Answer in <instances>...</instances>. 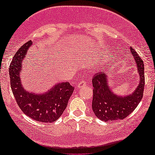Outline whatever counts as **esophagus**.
Segmentation results:
<instances>
[{
  "mask_svg": "<svg viewBox=\"0 0 155 155\" xmlns=\"http://www.w3.org/2000/svg\"><path fill=\"white\" fill-rule=\"evenodd\" d=\"M85 84H86V83H85V82L84 81H80V83L77 85V87L78 88L82 87L83 85H85Z\"/></svg>",
  "mask_w": 155,
  "mask_h": 155,
  "instance_id": "esophagus-1",
  "label": "esophagus"
}]
</instances>
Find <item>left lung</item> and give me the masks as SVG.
Listing matches in <instances>:
<instances>
[{
	"label": "left lung",
	"mask_w": 155,
	"mask_h": 155,
	"mask_svg": "<svg viewBox=\"0 0 155 155\" xmlns=\"http://www.w3.org/2000/svg\"><path fill=\"white\" fill-rule=\"evenodd\" d=\"M139 72V84L132 94L121 97L113 94L107 85L106 74L100 72L92 78V110L97 118L105 122L124 119L134 111L143 97L145 86L144 64L133 48H130Z\"/></svg>",
	"instance_id": "left-lung-1"
}]
</instances>
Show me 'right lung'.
Here are the masks:
<instances>
[{"label":"right lung","instance_id":"add662e5","mask_svg":"<svg viewBox=\"0 0 155 155\" xmlns=\"http://www.w3.org/2000/svg\"><path fill=\"white\" fill-rule=\"evenodd\" d=\"M31 45V41L23 44L13 57L9 68L11 88L17 104L24 114L35 121L52 123L65 110L74 87L68 82L58 83L43 94H35L25 90L20 78L21 62Z\"/></svg>","mask_w":155,"mask_h":155}]
</instances>
